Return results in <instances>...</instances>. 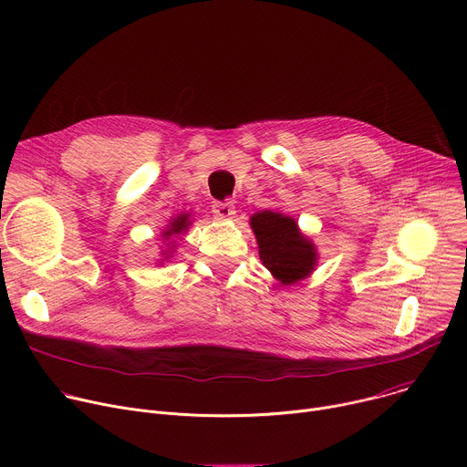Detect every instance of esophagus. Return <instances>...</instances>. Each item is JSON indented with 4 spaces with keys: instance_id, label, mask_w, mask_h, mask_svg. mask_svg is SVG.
<instances>
[{
    "instance_id": "34e87169",
    "label": "esophagus",
    "mask_w": 467,
    "mask_h": 467,
    "mask_svg": "<svg viewBox=\"0 0 467 467\" xmlns=\"http://www.w3.org/2000/svg\"><path fill=\"white\" fill-rule=\"evenodd\" d=\"M213 213H214V216L220 218V220H229V218L234 216L236 211H234V205H233L231 202H214Z\"/></svg>"
}]
</instances>
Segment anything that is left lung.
Instances as JSON below:
<instances>
[{"mask_svg":"<svg viewBox=\"0 0 467 467\" xmlns=\"http://www.w3.org/2000/svg\"><path fill=\"white\" fill-rule=\"evenodd\" d=\"M251 229L256 234L262 264L283 285H294L314 270L316 249L292 218L264 211L251 218Z\"/></svg>","mask_w":467,"mask_h":467,"instance_id":"obj_1","label":"left lung"}]
</instances>
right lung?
Here are the masks:
<instances>
[{
    "instance_id": "add662e5",
    "label": "right lung",
    "mask_w": 467,
    "mask_h": 467,
    "mask_svg": "<svg viewBox=\"0 0 467 467\" xmlns=\"http://www.w3.org/2000/svg\"><path fill=\"white\" fill-rule=\"evenodd\" d=\"M188 214H184V216H179L177 220H173L171 222V225H170V229L164 233V236H171V234H179L181 231H184L186 227H188Z\"/></svg>"
}]
</instances>
